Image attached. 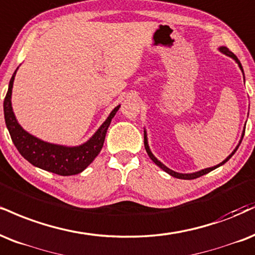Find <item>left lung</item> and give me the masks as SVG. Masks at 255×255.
<instances>
[{"instance_id":"obj_1","label":"left lung","mask_w":255,"mask_h":255,"mask_svg":"<svg viewBox=\"0 0 255 255\" xmlns=\"http://www.w3.org/2000/svg\"><path fill=\"white\" fill-rule=\"evenodd\" d=\"M219 50L222 52L223 54H226V56H228V57H231V58H233V59H234L236 63H238V65H239V67H240V70L242 71V73H244V69H242V65H241V63H240V60L238 59V57L235 56L234 53H233V52H231L228 50V48L226 47V46H222V47H220ZM244 78H245V76H244ZM244 135H245V129H244V131H242V135H241V140H240V142H239V145L235 147V149L234 151H233L231 154L228 155V157H227L225 160H223L222 162H220L219 165H216V166H213V167H208V168H204V170H201V171H197V172H194V173H179V172H176V171H173V170H171V168H168V167H166L165 166L164 164H162L161 161H159L157 158L154 157V155H153V153L151 152V149H149V146H148V140H147V133H146V130H143V141H145V148H146V152H147V154H148V157L152 159V161L154 162L155 165H158L159 167L161 168V170H164L165 172L166 173H168L170 174V176H172V177H174V178H179V179H195V178H198V177H201V176H203V174H207V173H209L210 171H213V170H215V168H217V167H220V166H222L223 164H226L227 161L229 160V159H231L233 155H234V153L236 152V149L239 148V146H240V143H241V141H242V137H244Z\"/></svg>"}]
</instances>
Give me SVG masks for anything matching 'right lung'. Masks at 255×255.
Instances as JSON below:
<instances>
[{"label": "right lung", "instance_id": "right-lung-1", "mask_svg": "<svg viewBox=\"0 0 255 255\" xmlns=\"http://www.w3.org/2000/svg\"><path fill=\"white\" fill-rule=\"evenodd\" d=\"M16 71L17 69L15 70L13 77L9 82L7 95L3 102V110H4L5 125L17 151L30 164L48 172L59 176H72L83 172L102 149L110 122L121 106L119 104L118 107H115L102 126L96 130V133L82 145L63 146L46 142L24 130L15 118L11 107V90H13Z\"/></svg>", "mask_w": 255, "mask_h": 255}]
</instances>
